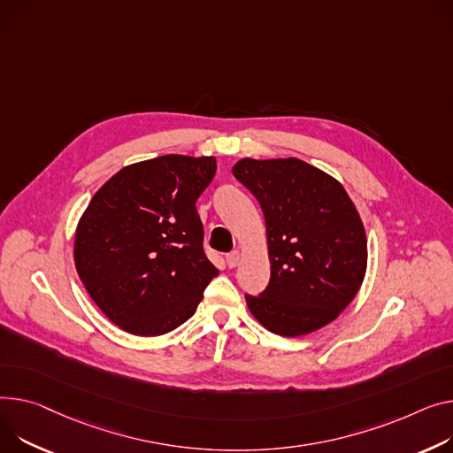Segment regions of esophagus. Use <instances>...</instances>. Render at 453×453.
<instances>
[{
    "label": "esophagus",
    "instance_id": "34e87169",
    "mask_svg": "<svg viewBox=\"0 0 453 453\" xmlns=\"http://www.w3.org/2000/svg\"><path fill=\"white\" fill-rule=\"evenodd\" d=\"M240 260H242V253L240 251H231L227 257H226V262H227V265L233 269V267H236L238 264H240Z\"/></svg>",
    "mask_w": 453,
    "mask_h": 453
}]
</instances>
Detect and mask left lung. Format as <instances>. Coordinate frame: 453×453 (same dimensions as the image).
<instances>
[{"label": "left lung", "instance_id": "1", "mask_svg": "<svg viewBox=\"0 0 453 453\" xmlns=\"http://www.w3.org/2000/svg\"><path fill=\"white\" fill-rule=\"evenodd\" d=\"M233 174L265 219L271 279L262 295H246L251 315L282 337L334 322L368 265L366 231L342 184L298 158H242Z\"/></svg>", "mask_w": 453, "mask_h": 453}]
</instances>
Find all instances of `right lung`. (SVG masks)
<instances>
[{"instance_id":"right-lung-1","label":"right lung","mask_w":453,"mask_h":453,"mask_svg":"<svg viewBox=\"0 0 453 453\" xmlns=\"http://www.w3.org/2000/svg\"><path fill=\"white\" fill-rule=\"evenodd\" d=\"M215 157L165 155L119 169L90 198L74 233V265L104 315L138 337L193 317L219 269L203 253L196 198Z\"/></svg>"}]
</instances>
